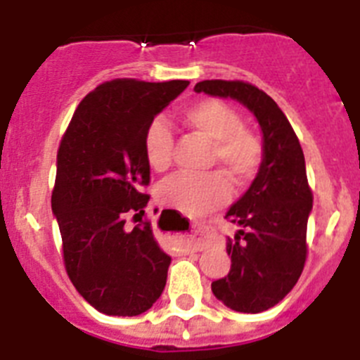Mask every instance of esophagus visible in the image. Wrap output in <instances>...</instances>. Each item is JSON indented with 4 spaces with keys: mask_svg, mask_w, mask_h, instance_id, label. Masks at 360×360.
I'll list each match as a JSON object with an SVG mask.
<instances>
[{
    "mask_svg": "<svg viewBox=\"0 0 360 360\" xmlns=\"http://www.w3.org/2000/svg\"><path fill=\"white\" fill-rule=\"evenodd\" d=\"M212 236H214L212 227H209V225H198V227H195V231L187 236L186 245L193 250H202L211 245Z\"/></svg>",
    "mask_w": 360,
    "mask_h": 360,
    "instance_id": "obj_1",
    "label": "esophagus"
}]
</instances>
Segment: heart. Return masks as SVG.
Returning a JSON list of instances; mask_svg holds the SVG:
<instances>
[{
	"label": "heart",
	"instance_id": "obj_1",
	"mask_svg": "<svg viewBox=\"0 0 360 360\" xmlns=\"http://www.w3.org/2000/svg\"><path fill=\"white\" fill-rule=\"evenodd\" d=\"M187 128L211 142L209 164H218L238 186L259 173L265 157L263 141L256 131L243 126V119L219 98H200L184 110ZM174 136L167 122L153 119L144 133V155L155 171H167L173 162ZM231 195V184L221 171L202 174L178 173L158 187V200L186 214H203L221 207Z\"/></svg>",
	"mask_w": 360,
	"mask_h": 360
}]
</instances>
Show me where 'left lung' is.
<instances>
[{"mask_svg":"<svg viewBox=\"0 0 360 360\" xmlns=\"http://www.w3.org/2000/svg\"><path fill=\"white\" fill-rule=\"evenodd\" d=\"M195 91L236 98L262 126L265 157L259 173L225 216L241 225L236 236L227 240L231 270L211 285L212 294L232 310L259 314L294 288L307 263L314 195L303 149L287 115L257 86L211 79L198 82Z\"/></svg>","mask_w":360,"mask_h":360,"instance_id":"left-lung-1","label":"left lung"}]
</instances>
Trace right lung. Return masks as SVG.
<instances>
[{
    "mask_svg": "<svg viewBox=\"0 0 360 360\" xmlns=\"http://www.w3.org/2000/svg\"><path fill=\"white\" fill-rule=\"evenodd\" d=\"M187 84L103 82L82 98L59 142L52 211L63 262L79 294L106 316L149 310L167 281L171 257L155 241L144 211L151 182L144 133Z\"/></svg>",
    "mask_w": 360,
    "mask_h": 360,
    "instance_id": "obj_1",
    "label": "right lung"
}]
</instances>
